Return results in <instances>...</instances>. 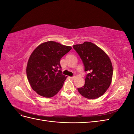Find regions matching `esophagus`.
Returning <instances> with one entry per match:
<instances>
[{
    "label": "esophagus",
    "mask_w": 134,
    "mask_h": 134,
    "mask_svg": "<svg viewBox=\"0 0 134 134\" xmlns=\"http://www.w3.org/2000/svg\"><path fill=\"white\" fill-rule=\"evenodd\" d=\"M70 78L71 79H75V76H70Z\"/></svg>",
    "instance_id": "34e87169"
}]
</instances>
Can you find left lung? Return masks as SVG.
Masks as SVG:
<instances>
[{
	"instance_id": "left-lung-1",
	"label": "left lung",
	"mask_w": 134,
	"mask_h": 134,
	"mask_svg": "<svg viewBox=\"0 0 134 134\" xmlns=\"http://www.w3.org/2000/svg\"><path fill=\"white\" fill-rule=\"evenodd\" d=\"M82 59L86 73L84 86L78 88L80 94L88 99L102 96L111 83L113 68L108 55L96 44L90 42L73 45Z\"/></svg>"
}]
</instances>
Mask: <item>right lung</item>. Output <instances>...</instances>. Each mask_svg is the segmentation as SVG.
I'll return each instance as SVG.
<instances>
[{"label":"right lung","mask_w":134,"mask_h":134,"mask_svg":"<svg viewBox=\"0 0 134 134\" xmlns=\"http://www.w3.org/2000/svg\"><path fill=\"white\" fill-rule=\"evenodd\" d=\"M71 49L58 42L48 41L35 48L28 61L27 76L32 88L46 98L56 95L66 76L62 74L60 59Z\"/></svg>","instance_id":"right-lung-1"}]
</instances>
